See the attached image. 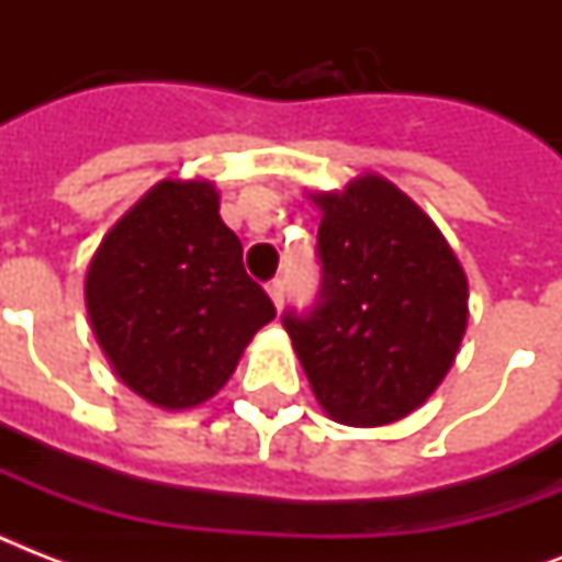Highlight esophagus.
Here are the masks:
<instances>
[{"instance_id":"34e87169","label":"esophagus","mask_w":562,"mask_h":562,"mask_svg":"<svg viewBox=\"0 0 562 562\" xmlns=\"http://www.w3.org/2000/svg\"><path fill=\"white\" fill-rule=\"evenodd\" d=\"M268 297L277 308H282V300H285V282L282 280H271L268 282Z\"/></svg>"}]
</instances>
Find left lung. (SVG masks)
Returning <instances> with one entry per match:
<instances>
[{"label":"left lung","mask_w":562,"mask_h":562,"mask_svg":"<svg viewBox=\"0 0 562 562\" xmlns=\"http://www.w3.org/2000/svg\"><path fill=\"white\" fill-rule=\"evenodd\" d=\"M321 210L324 285L308 317L285 315L321 408L344 426H387L437 391L461 350L470 282L435 221L364 171L308 192Z\"/></svg>","instance_id":"8db88e82"}]
</instances>
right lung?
Returning a JSON list of instances; mask_svg holds the SVG:
<instances>
[{"label":"right lung","mask_w":562,"mask_h":562,"mask_svg":"<svg viewBox=\"0 0 562 562\" xmlns=\"http://www.w3.org/2000/svg\"><path fill=\"white\" fill-rule=\"evenodd\" d=\"M206 178H166L101 238L83 300L113 373L162 411L201 405L227 384L277 308L245 273L241 241Z\"/></svg>","instance_id":"add662e5"}]
</instances>
